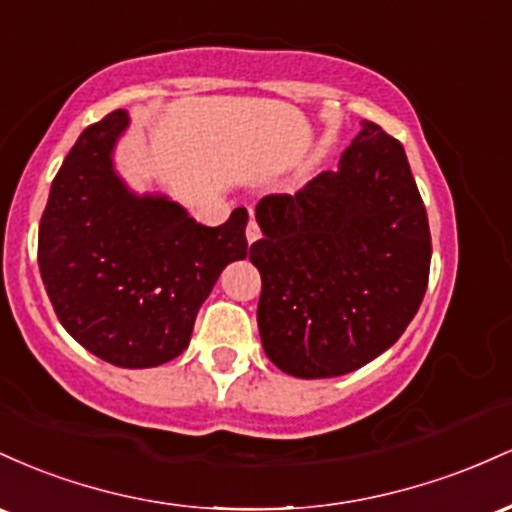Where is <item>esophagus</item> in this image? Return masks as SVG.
Here are the masks:
<instances>
[{"label": "esophagus", "mask_w": 512, "mask_h": 512, "mask_svg": "<svg viewBox=\"0 0 512 512\" xmlns=\"http://www.w3.org/2000/svg\"><path fill=\"white\" fill-rule=\"evenodd\" d=\"M258 237H261V229H258L256 220H254V217H251L249 225H246V241H249V244H254Z\"/></svg>", "instance_id": "esophagus-1"}]
</instances>
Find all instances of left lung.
<instances>
[{"label": "left lung", "instance_id": "1", "mask_svg": "<svg viewBox=\"0 0 512 512\" xmlns=\"http://www.w3.org/2000/svg\"><path fill=\"white\" fill-rule=\"evenodd\" d=\"M258 333L271 363L319 380L399 341L428 287L430 229L399 140L363 120L336 171L256 205Z\"/></svg>", "mask_w": 512, "mask_h": 512}]
</instances>
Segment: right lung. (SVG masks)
I'll use <instances>...</instances> for the list:
<instances>
[{
	"label": "right lung",
	"instance_id": "add662e5",
	"mask_svg": "<svg viewBox=\"0 0 512 512\" xmlns=\"http://www.w3.org/2000/svg\"><path fill=\"white\" fill-rule=\"evenodd\" d=\"M128 123L120 108L74 142L40 217L38 268L74 341L137 370L188 348L222 268L246 258L249 212L205 227L166 195L132 193L113 169Z\"/></svg>",
	"mask_w": 512,
	"mask_h": 512
}]
</instances>
